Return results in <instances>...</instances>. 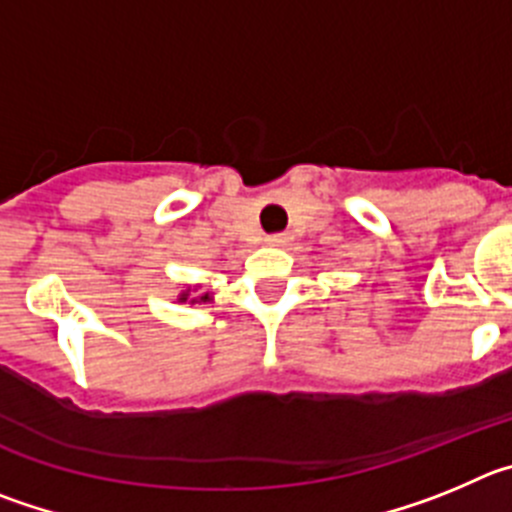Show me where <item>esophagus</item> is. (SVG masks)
Segmentation results:
<instances>
[{
	"mask_svg": "<svg viewBox=\"0 0 512 512\" xmlns=\"http://www.w3.org/2000/svg\"><path fill=\"white\" fill-rule=\"evenodd\" d=\"M290 242V234H270V237L265 239V245L270 247H285Z\"/></svg>",
	"mask_w": 512,
	"mask_h": 512,
	"instance_id": "obj_1",
	"label": "esophagus"
}]
</instances>
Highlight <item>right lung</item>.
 Listing matches in <instances>:
<instances>
[{
    "mask_svg": "<svg viewBox=\"0 0 512 512\" xmlns=\"http://www.w3.org/2000/svg\"><path fill=\"white\" fill-rule=\"evenodd\" d=\"M199 293V285H183V290L178 293V303H209L211 296L209 293H201V296H196Z\"/></svg>",
    "mask_w": 512,
    "mask_h": 512,
    "instance_id": "obj_1",
    "label": "right lung"
}]
</instances>
